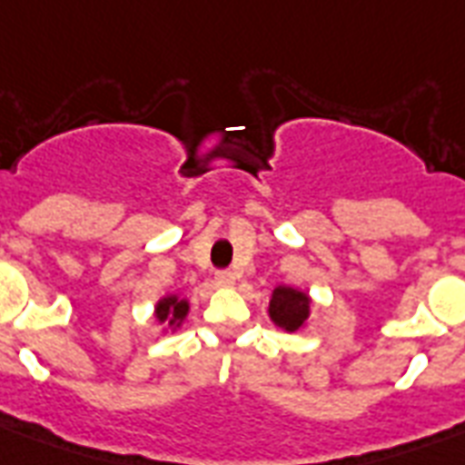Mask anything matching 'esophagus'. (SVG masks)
<instances>
[{
	"label": "esophagus",
	"mask_w": 465,
	"mask_h": 465,
	"mask_svg": "<svg viewBox=\"0 0 465 465\" xmlns=\"http://www.w3.org/2000/svg\"><path fill=\"white\" fill-rule=\"evenodd\" d=\"M233 280H236V277H233L232 270H219L217 275H214V282H217L219 287H232Z\"/></svg>",
	"instance_id": "esophagus-1"
}]
</instances>
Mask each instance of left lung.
<instances>
[{"instance_id":"left-lung-1","label":"left lung","mask_w":465,"mask_h":465,"mask_svg":"<svg viewBox=\"0 0 465 465\" xmlns=\"http://www.w3.org/2000/svg\"><path fill=\"white\" fill-rule=\"evenodd\" d=\"M311 299L304 292L294 290V287H277L270 299V318L272 323L284 328L287 332L299 331L309 318Z\"/></svg>"}]
</instances>
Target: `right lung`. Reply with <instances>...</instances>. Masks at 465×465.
Returning a JSON list of instances; mask_svg holds the SVG:
<instances>
[{
    "label": "right lung",
    "mask_w": 465,
    "mask_h": 465,
    "mask_svg": "<svg viewBox=\"0 0 465 465\" xmlns=\"http://www.w3.org/2000/svg\"><path fill=\"white\" fill-rule=\"evenodd\" d=\"M188 309L190 306L185 299H178L175 294H171V297L159 299V304H156V321L168 325H181L183 318L188 316Z\"/></svg>",
    "instance_id": "obj_1"
}]
</instances>
